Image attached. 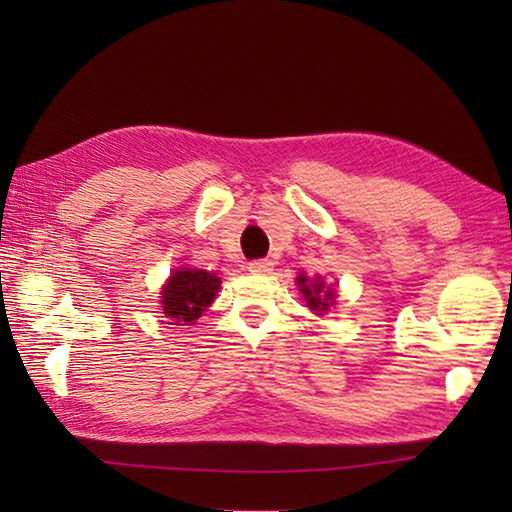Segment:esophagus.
I'll return each mask as SVG.
<instances>
[{"mask_svg":"<svg viewBox=\"0 0 512 512\" xmlns=\"http://www.w3.org/2000/svg\"><path fill=\"white\" fill-rule=\"evenodd\" d=\"M248 270L255 275H268L270 270H273V262H270V259H253V262L248 264Z\"/></svg>","mask_w":512,"mask_h":512,"instance_id":"obj_1","label":"esophagus"}]
</instances>
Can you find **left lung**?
Segmentation results:
<instances>
[{
	"label": "left lung",
	"instance_id": "1",
	"mask_svg": "<svg viewBox=\"0 0 512 512\" xmlns=\"http://www.w3.org/2000/svg\"><path fill=\"white\" fill-rule=\"evenodd\" d=\"M297 281H299V288H301V292H303V297H306V301H308V306L312 308V310H328V303L332 301V297H334V292L328 288L325 290V286H323V281H310L306 279V275H299L297 277Z\"/></svg>",
	"mask_w": 512,
	"mask_h": 512
}]
</instances>
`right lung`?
Masks as SVG:
<instances>
[{
    "label": "right lung",
    "instance_id": "add662e5",
    "mask_svg": "<svg viewBox=\"0 0 512 512\" xmlns=\"http://www.w3.org/2000/svg\"><path fill=\"white\" fill-rule=\"evenodd\" d=\"M220 290V277L206 270H176L162 288V308L173 325H191L211 306Z\"/></svg>",
    "mask_w": 512,
    "mask_h": 512
}]
</instances>
